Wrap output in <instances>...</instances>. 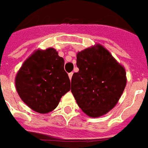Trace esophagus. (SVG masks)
I'll list each match as a JSON object with an SVG mask.
<instances>
[{
  "mask_svg": "<svg viewBox=\"0 0 148 148\" xmlns=\"http://www.w3.org/2000/svg\"><path fill=\"white\" fill-rule=\"evenodd\" d=\"M68 76H69V77H70V79L71 80V78H72V76H73V72H71V73H69Z\"/></svg>",
  "mask_w": 148,
  "mask_h": 148,
  "instance_id": "1",
  "label": "esophagus"
}]
</instances>
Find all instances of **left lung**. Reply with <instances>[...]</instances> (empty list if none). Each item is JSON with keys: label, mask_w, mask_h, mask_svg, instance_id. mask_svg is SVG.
<instances>
[{"label": "left lung", "mask_w": 148, "mask_h": 148, "mask_svg": "<svg viewBox=\"0 0 148 148\" xmlns=\"http://www.w3.org/2000/svg\"><path fill=\"white\" fill-rule=\"evenodd\" d=\"M77 66L71 92L77 105L91 118L104 115L115 107L125 88L124 66L99 44L77 52Z\"/></svg>", "instance_id": "left-lung-1"}]
</instances>
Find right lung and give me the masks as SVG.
Returning <instances> with one entry per match:
<instances>
[{
    "label": "right lung",
    "instance_id": "add662e5",
    "mask_svg": "<svg viewBox=\"0 0 148 148\" xmlns=\"http://www.w3.org/2000/svg\"><path fill=\"white\" fill-rule=\"evenodd\" d=\"M15 84L22 100L40 114L56 108L61 97L71 89L64 60L53 48L33 52L16 74Z\"/></svg>",
    "mask_w": 148,
    "mask_h": 148
}]
</instances>
